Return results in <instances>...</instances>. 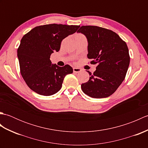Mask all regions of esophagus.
Here are the masks:
<instances>
[{
  "mask_svg": "<svg viewBox=\"0 0 148 148\" xmlns=\"http://www.w3.org/2000/svg\"><path fill=\"white\" fill-rule=\"evenodd\" d=\"M81 71V69L80 68H77V67H74L73 68V72L75 73H78V72H80Z\"/></svg>",
  "mask_w": 148,
  "mask_h": 148,
  "instance_id": "obj_1",
  "label": "esophagus"
}]
</instances>
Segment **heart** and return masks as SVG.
Here are the masks:
<instances>
[{"instance_id": "b5f03b06", "label": "heart", "mask_w": 148, "mask_h": 148, "mask_svg": "<svg viewBox=\"0 0 148 148\" xmlns=\"http://www.w3.org/2000/svg\"><path fill=\"white\" fill-rule=\"evenodd\" d=\"M76 37H84V36L81 34H77L76 35Z\"/></svg>"}]
</instances>
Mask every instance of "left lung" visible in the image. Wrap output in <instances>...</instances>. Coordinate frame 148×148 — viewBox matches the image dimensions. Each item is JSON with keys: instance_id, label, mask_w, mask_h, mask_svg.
Returning <instances> with one entry per match:
<instances>
[{"instance_id": "left-lung-1", "label": "left lung", "mask_w": 148, "mask_h": 148, "mask_svg": "<svg viewBox=\"0 0 148 148\" xmlns=\"http://www.w3.org/2000/svg\"><path fill=\"white\" fill-rule=\"evenodd\" d=\"M77 32L86 36L88 58L96 71L81 84L83 92L93 98H105L115 92L123 81L130 64L126 42L113 31L97 26H82Z\"/></svg>"}]
</instances>
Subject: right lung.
<instances>
[{
    "instance_id": "right-lung-1",
    "label": "right lung",
    "mask_w": 148,
    "mask_h": 148,
    "mask_svg": "<svg viewBox=\"0 0 148 148\" xmlns=\"http://www.w3.org/2000/svg\"><path fill=\"white\" fill-rule=\"evenodd\" d=\"M79 25L48 24L36 27L25 34L18 48L20 72L27 86L41 95L49 96L61 89L69 65L51 64L50 56L58 51L62 40L75 33Z\"/></svg>"
}]
</instances>
